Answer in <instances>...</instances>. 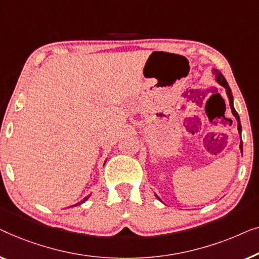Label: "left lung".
Returning a JSON list of instances; mask_svg holds the SVG:
<instances>
[{
	"instance_id": "obj_1",
	"label": "left lung",
	"mask_w": 259,
	"mask_h": 259,
	"mask_svg": "<svg viewBox=\"0 0 259 259\" xmlns=\"http://www.w3.org/2000/svg\"><path fill=\"white\" fill-rule=\"evenodd\" d=\"M213 75H214V78H216V82L218 83V84L224 87L225 88V93H227L228 95V98H229V103H230V108H231V112L232 115L235 116V118L237 119V129H238V134L240 135L242 134V125H240V119H239V116L237 114V111L235 110V107H234V96H232V93H231V89L230 87H229L227 79H225V77L223 76V74L220 70H217V69H213ZM239 149H240V152L243 154V142H242V137H240V144H239ZM156 197H157V199H159L161 201V198L158 197L157 195H156Z\"/></svg>"
}]
</instances>
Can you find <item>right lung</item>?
<instances>
[{"label":"right lung","mask_w":259,"mask_h":259,"mask_svg":"<svg viewBox=\"0 0 259 259\" xmlns=\"http://www.w3.org/2000/svg\"><path fill=\"white\" fill-rule=\"evenodd\" d=\"M104 163H105V162H104ZM89 197H90V195H88V196H87V197H84V198H83L81 202H78V203H76V204H74V205H71V207H72V206H77V205H81V204H83V203H84V202L87 201V199H88Z\"/></svg>","instance_id":"obj_1"}]
</instances>
